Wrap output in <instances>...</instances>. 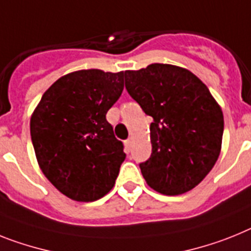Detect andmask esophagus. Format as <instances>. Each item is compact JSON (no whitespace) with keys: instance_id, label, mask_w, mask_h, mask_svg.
Masks as SVG:
<instances>
[{"instance_id":"34e87169","label":"esophagus","mask_w":251,"mask_h":251,"mask_svg":"<svg viewBox=\"0 0 251 251\" xmlns=\"http://www.w3.org/2000/svg\"><path fill=\"white\" fill-rule=\"evenodd\" d=\"M125 147H126V151H131V147H132V138H129L127 140H125Z\"/></svg>"}]
</instances>
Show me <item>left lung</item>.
<instances>
[{
    "label": "left lung",
    "instance_id": "1",
    "mask_svg": "<svg viewBox=\"0 0 251 251\" xmlns=\"http://www.w3.org/2000/svg\"><path fill=\"white\" fill-rule=\"evenodd\" d=\"M127 93L151 116V154L139 167L147 184L180 195L201 182L216 165L223 113L207 85L186 69L151 64L125 71Z\"/></svg>",
    "mask_w": 251,
    "mask_h": 251
}]
</instances>
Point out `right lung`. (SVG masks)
Wrapping results in <instances>:
<instances>
[{
    "label": "right lung",
    "mask_w": 251,
    "mask_h": 251,
    "mask_svg": "<svg viewBox=\"0 0 251 251\" xmlns=\"http://www.w3.org/2000/svg\"><path fill=\"white\" fill-rule=\"evenodd\" d=\"M124 71L90 69L67 74L46 90L30 119L38 165L57 190L94 201L115 185L124 144L106 113L124 90Z\"/></svg>",
    "instance_id": "1"
}]
</instances>
